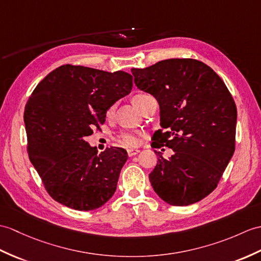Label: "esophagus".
Instances as JSON below:
<instances>
[{"mask_svg":"<svg viewBox=\"0 0 261 261\" xmlns=\"http://www.w3.org/2000/svg\"><path fill=\"white\" fill-rule=\"evenodd\" d=\"M126 152H128L129 156H133V155H136V154H138L139 152H140V150H138V149H129L128 151H126Z\"/></svg>","mask_w":261,"mask_h":261,"instance_id":"1","label":"esophagus"}]
</instances>
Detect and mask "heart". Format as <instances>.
<instances>
[{
    "label": "heart",
    "mask_w": 261,
    "mask_h": 261,
    "mask_svg": "<svg viewBox=\"0 0 261 261\" xmlns=\"http://www.w3.org/2000/svg\"><path fill=\"white\" fill-rule=\"evenodd\" d=\"M144 95L147 94H137L135 98H133V100L141 98V96H144ZM119 140L121 143L124 144L125 147H135V145L139 143V137L135 132H122L119 137Z\"/></svg>",
    "instance_id": "obj_1"
}]
</instances>
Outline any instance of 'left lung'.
I'll use <instances>...</instances> for the list:
<instances>
[{"mask_svg":"<svg viewBox=\"0 0 261 261\" xmlns=\"http://www.w3.org/2000/svg\"><path fill=\"white\" fill-rule=\"evenodd\" d=\"M135 83L160 107L155 147L173 150L158 162L149 180L163 201L189 205L213 192L234 152L237 108L225 82L201 61L163 60L131 69Z\"/></svg>","mask_w":261,"mask_h":261,"instance_id":"left-lung-1","label":"left lung"}]
</instances>
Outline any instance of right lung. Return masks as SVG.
Here are the masks:
<instances>
[{"instance_id":"1","label":"right lung","mask_w":261,"mask_h":261,"mask_svg":"<svg viewBox=\"0 0 261 261\" xmlns=\"http://www.w3.org/2000/svg\"><path fill=\"white\" fill-rule=\"evenodd\" d=\"M131 90L132 75L124 71L71 64L59 66L36 86L24 110L28 153L56 201L90 211L116 192L126 151L112 147L98 154L86 138Z\"/></svg>"}]
</instances>
